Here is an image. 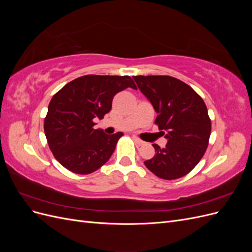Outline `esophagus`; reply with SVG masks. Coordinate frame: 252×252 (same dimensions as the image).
<instances>
[{
	"label": "esophagus",
	"instance_id": "1",
	"mask_svg": "<svg viewBox=\"0 0 252 252\" xmlns=\"http://www.w3.org/2000/svg\"><path fill=\"white\" fill-rule=\"evenodd\" d=\"M133 141L138 144V145H143L144 144V141H142V140H140L139 138H135V136H133Z\"/></svg>",
	"mask_w": 252,
	"mask_h": 252
}]
</instances>
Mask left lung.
<instances>
[{"instance_id": "1", "label": "left lung", "mask_w": 252, "mask_h": 252, "mask_svg": "<svg viewBox=\"0 0 252 252\" xmlns=\"http://www.w3.org/2000/svg\"><path fill=\"white\" fill-rule=\"evenodd\" d=\"M136 85L158 113L155 123L168 140L165 148L157 144L156 156L145 161L157 177H184L201 161L208 147L211 121L203 98L186 83L169 75H135Z\"/></svg>"}]
</instances>
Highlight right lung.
Instances as JSON below:
<instances>
[{
	"mask_svg": "<svg viewBox=\"0 0 252 252\" xmlns=\"http://www.w3.org/2000/svg\"><path fill=\"white\" fill-rule=\"evenodd\" d=\"M128 87L136 88L128 75L88 74L52 96L44 131L52 155L66 169L89 174L110 158L123 132L106 134L94 128V120L103 119L111 110L113 96Z\"/></svg>",
	"mask_w": 252,
	"mask_h": 252,
	"instance_id": "right-lung-1",
	"label": "right lung"
}]
</instances>
